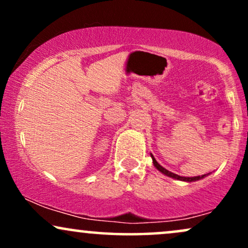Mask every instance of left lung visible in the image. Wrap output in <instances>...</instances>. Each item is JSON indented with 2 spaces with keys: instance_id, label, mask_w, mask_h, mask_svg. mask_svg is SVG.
Instances as JSON below:
<instances>
[{
  "instance_id": "8db88e82",
  "label": "left lung",
  "mask_w": 248,
  "mask_h": 248,
  "mask_svg": "<svg viewBox=\"0 0 248 248\" xmlns=\"http://www.w3.org/2000/svg\"><path fill=\"white\" fill-rule=\"evenodd\" d=\"M152 155V154H150ZM152 158H153V163L154 166H155L156 169L158 170V171H161L162 173H164V175L168 176V177H171V178H175V179H178V181H184V182H195V181H198V179H202L205 177L206 175H202V176H195V177H182V176L179 175H176V173H173L171 171H169V170L164 169L163 167L161 166V164L157 163V161L155 160V157L152 155Z\"/></svg>"
}]
</instances>
